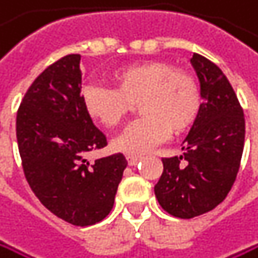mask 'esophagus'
Returning <instances> with one entry per match:
<instances>
[{"label": "esophagus", "instance_id": "esophagus-1", "mask_svg": "<svg viewBox=\"0 0 258 258\" xmlns=\"http://www.w3.org/2000/svg\"><path fill=\"white\" fill-rule=\"evenodd\" d=\"M141 161V157H127V163H129V166H135V164H138Z\"/></svg>", "mask_w": 258, "mask_h": 258}]
</instances>
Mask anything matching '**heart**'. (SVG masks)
Returning <instances> with one entry per match:
<instances>
[{"instance_id":"b5f03b06","label":"heart","mask_w":258,"mask_h":258,"mask_svg":"<svg viewBox=\"0 0 258 258\" xmlns=\"http://www.w3.org/2000/svg\"><path fill=\"white\" fill-rule=\"evenodd\" d=\"M115 89L89 84L83 89L86 113L97 123L117 126L138 101L141 118L112 140V148L141 157L174 134L187 131L199 117L200 92L190 75L164 61H143L113 72Z\"/></svg>"}]
</instances>
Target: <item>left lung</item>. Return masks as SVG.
<instances>
[{"label": "left lung", "mask_w": 258, "mask_h": 258, "mask_svg": "<svg viewBox=\"0 0 258 258\" xmlns=\"http://www.w3.org/2000/svg\"><path fill=\"white\" fill-rule=\"evenodd\" d=\"M190 64L203 103L181 145L183 155L161 160L163 174L154 187L160 206L178 218L209 212L226 199L244 146L243 109L226 75L199 53Z\"/></svg>", "instance_id": "8db88e82"}]
</instances>
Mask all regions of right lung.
<instances>
[{
  "label": "right lung",
  "instance_id": "add662e5",
  "mask_svg": "<svg viewBox=\"0 0 258 258\" xmlns=\"http://www.w3.org/2000/svg\"><path fill=\"white\" fill-rule=\"evenodd\" d=\"M78 53L62 56L38 77L17 115L24 175L52 214L75 226L110 212L127 161L113 154L89 164L84 155L107 145L83 106Z\"/></svg>",
  "mask_w": 258,
  "mask_h": 258
}]
</instances>
